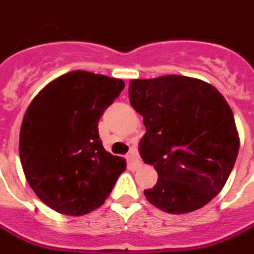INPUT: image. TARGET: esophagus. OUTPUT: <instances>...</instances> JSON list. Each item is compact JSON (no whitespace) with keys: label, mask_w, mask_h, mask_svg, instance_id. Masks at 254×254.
Returning <instances> with one entry per match:
<instances>
[{"label":"esophagus","mask_w":254,"mask_h":254,"mask_svg":"<svg viewBox=\"0 0 254 254\" xmlns=\"http://www.w3.org/2000/svg\"><path fill=\"white\" fill-rule=\"evenodd\" d=\"M126 159H127V162H128V166L132 168V169L141 166V162H139L138 155H137V151H135V149H131L130 152L127 154V156H126Z\"/></svg>","instance_id":"1"}]
</instances>
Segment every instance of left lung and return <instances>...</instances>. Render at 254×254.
<instances>
[{
  "label": "left lung",
  "mask_w": 254,
  "mask_h": 254,
  "mask_svg": "<svg viewBox=\"0 0 254 254\" xmlns=\"http://www.w3.org/2000/svg\"><path fill=\"white\" fill-rule=\"evenodd\" d=\"M131 106L147 132L139 155L158 182L147 200L171 214H187L218 194L234 169L239 135L234 113L210 83L180 75L132 79Z\"/></svg>",
  "instance_id": "8db88e82"
}]
</instances>
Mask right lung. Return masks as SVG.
Returning a JSON list of instances; mask_svg holds the SVG:
<instances>
[{
  "label": "right lung",
  "instance_id": "right-lung-1",
  "mask_svg": "<svg viewBox=\"0 0 254 254\" xmlns=\"http://www.w3.org/2000/svg\"><path fill=\"white\" fill-rule=\"evenodd\" d=\"M124 89L122 79L72 71L39 92L25 113L19 155L37 197L65 215L105 202L126 159L109 154L98 131L103 112Z\"/></svg>",
  "mask_w": 254,
  "mask_h": 254
}]
</instances>
